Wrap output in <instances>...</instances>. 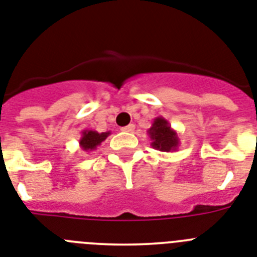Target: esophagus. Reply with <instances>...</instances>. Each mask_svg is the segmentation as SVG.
Listing matches in <instances>:
<instances>
[{
    "label": "esophagus",
    "mask_w": 257,
    "mask_h": 257,
    "mask_svg": "<svg viewBox=\"0 0 257 257\" xmlns=\"http://www.w3.org/2000/svg\"><path fill=\"white\" fill-rule=\"evenodd\" d=\"M135 124H129V125L124 126V128H121V131L124 132H129V133H132V132H135Z\"/></svg>",
    "instance_id": "1"
}]
</instances>
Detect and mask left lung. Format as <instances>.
Returning a JSON list of instances; mask_svg holds the SVG:
<instances>
[{"instance_id": "1", "label": "left lung", "mask_w": 257, "mask_h": 257, "mask_svg": "<svg viewBox=\"0 0 257 257\" xmlns=\"http://www.w3.org/2000/svg\"><path fill=\"white\" fill-rule=\"evenodd\" d=\"M147 135L151 140V146L155 150L171 153V151L177 150L180 146L177 132L172 128L168 120L162 116H158L154 119L153 125L147 131Z\"/></svg>"}]
</instances>
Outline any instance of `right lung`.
<instances>
[{
    "instance_id": "1",
    "label": "right lung",
    "mask_w": 257,
    "mask_h": 257,
    "mask_svg": "<svg viewBox=\"0 0 257 257\" xmlns=\"http://www.w3.org/2000/svg\"><path fill=\"white\" fill-rule=\"evenodd\" d=\"M110 135L111 132H102V133H98L97 131H89V129H85V131L81 132V138H80L79 141L80 149H81L82 151H86V153H89V151H94Z\"/></svg>"
}]
</instances>
